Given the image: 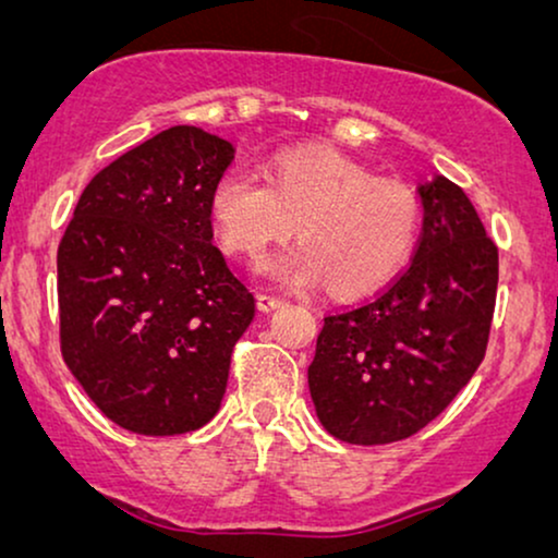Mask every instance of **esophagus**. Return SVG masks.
Here are the masks:
<instances>
[{
	"label": "esophagus",
	"instance_id": "esophagus-1",
	"mask_svg": "<svg viewBox=\"0 0 558 558\" xmlns=\"http://www.w3.org/2000/svg\"><path fill=\"white\" fill-rule=\"evenodd\" d=\"M287 300L284 296H277V294H258L256 296V304H258V310L262 312H271V310H277V307H281V304H284Z\"/></svg>",
	"mask_w": 558,
	"mask_h": 558
}]
</instances>
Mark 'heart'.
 <instances>
[{
  "label": "heart",
  "instance_id": "1",
  "mask_svg": "<svg viewBox=\"0 0 558 558\" xmlns=\"http://www.w3.org/2000/svg\"><path fill=\"white\" fill-rule=\"evenodd\" d=\"M210 216L223 248L248 258L296 228L300 246L266 258L264 271L287 284L327 279L335 292H368L393 277L422 231L414 187L332 149L281 151L269 182L231 167L210 190Z\"/></svg>",
  "mask_w": 558,
  "mask_h": 558
}]
</instances>
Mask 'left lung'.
I'll use <instances>...</instances> for the list:
<instances>
[{"label": "left lung", "instance_id": "obj_1", "mask_svg": "<svg viewBox=\"0 0 558 558\" xmlns=\"http://www.w3.org/2000/svg\"><path fill=\"white\" fill-rule=\"evenodd\" d=\"M414 258L368 300L332 310L310 363L319 422L350 445H388L424 429L475 376L490 338L498 246L460 185H418Z\"/></svg>", "mask_w": 558, "mask_h": 558}]
</instances>
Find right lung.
<instances>
[{"label":"right lung","mask_w":558,"mask_h":558,"mask_svg":"<svg viewBox=\"0 0 558 558\" xmlns=\"http://www.w3.org/2000/svg\"><path fill=\"white\" fill-rule=\"evenodd\" d=\"M233 144L170 126L88 182L58 246L60 353L111 422L147 437L220 409L254 294L213 246Z\"/></svg>","instance_id":"right-lung-1"}]
</instances>
